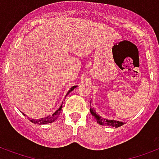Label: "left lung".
Segmentation results:
<instances>
[{
  "label": "left lung",
  "mask_w": 159,
  "mask_h": 159,
  "mask_svg": "<svg viewBox=\"0 0 159 159\" xmlns=\"http://www.w3.org/2000/svg\"><path fill=\"white\" fill-rule=\"evenodd\" d=\"M90 112L93 117H95L97 123H99L100 125H107L110 126V127L118 128V127H121V126H123V124H124V123H123V122H119V121H116V120H108L106 119V118H103V117H102L101 116H99V115L97 114V112H96V111L94 110V108H93V107H91Z\"/></svg>",
  "instance_id": "1"
}]
</instances>
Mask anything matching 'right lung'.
<instances>
[{
  "label": "right lung",
  "instance_id": "right-lung-1",
  "mask_svg": "<svg viewBox=\"0 0 159 159\" xmlns=\"http://www.w3.org/2000/svg\"><path fill=\"white\" fill-rule=\"evenodd\" d=\"M77 88V86H73V87H71V88H70V90L68 91V93H66V96L68 95L69 93H71V91L74 90V88ZM61 107H62V104L61 105V107H59V108L53 114L50 115V116H47V117H44V118H41V119H32V118H30V121H31V123H35V124H47V123H53L54 121H55L57 118V117L60 115L61 112ZM24 114V113H23ZM25 115V114H24ZM26 116V115H25Z\"/></svg>",
  "mask_w": 159,
  "mask_h": 159
}]
</instances>
